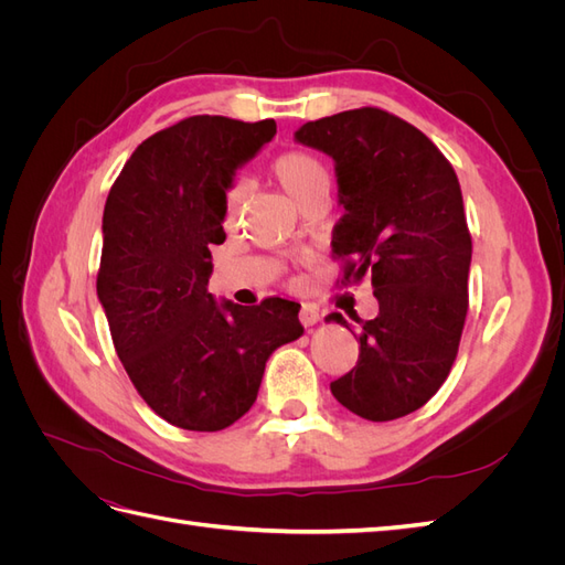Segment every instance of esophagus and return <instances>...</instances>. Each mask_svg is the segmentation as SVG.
Returning a JSON list of instances; mask_svg holds the SVG:
<instances>
[{
    "label": "esophagus",
    "mask_w": 565,
    "mask_h": 565,
    "mask_svg": "<svg viewBox=\"0 0 565 565\" xmlns=\"http://www.w3.org/2000/svg\"><path fill=\"white\" fill-rule=\"evenodd\" d=\"M299 320H301L303 328H313V324H318V322L322 320V313H320L318 306H313V303H303V306H301V311H299Z\"/></svg>",
    "instance_id": "esophagus-1"
}]
</instances>
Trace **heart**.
Returning a JSON list of instances; mask_svg holds the SVG:
<instances>
[{
    "mask_svg": "<svg viewBox=\"0 0 565 565\" xmlns=\"http://www.w3.org/2000/svg\"><path fill=\"white\" fill-rule=\"evenodd\" d=\"M270 174L299 207L318 193L330 191V172L309 150H285L270 162ZM245 204V185L233 181L224 193V224L233 226Z\"/></svg>",
    "mask_w": 565,
    "mask_h": 565,
    "instance_id": "1",
    "label": "heart"
}]
</instances>
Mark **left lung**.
<instances>
[{"mask_svg":"<svg viewBox=\"0 0 565 565\" xmlns=\"http://www.w3.org/2000/svg\"><path fill=\"white\" fill-rule=\"evenodd\" d=\"M295 139L334 160L341 285L370 278L380 301L377 318L353 316L361 353L332 396L370 422L405 417L448 380L469 311L471 233L457 174L417 127L382 108L306 122ZM330 320L347 324L341 313Z\"/></svg>","mask_w":565,"mask_h":565,"instance_id":"8db88e82","label":"left lung"}]
</instances>
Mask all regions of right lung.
Instances as JSON below:
<instances>
[{"label":"right lung","mask_w":565,"mask_h":565,"mask_svg":"<svg viewBox=\"0 0 565 565\" xmlns=\"http://www.w3.org/2000/svg\"><path fill=\"white\" fill-rule=\"evenodd\" d=\"M273 136V119L185 117L131 152L106 200L96 292L115 351L152 413L185 431L241 419L268 355L303 332L295 301L218 306L207 292L226 188Z\"/></svg>","instance_id":"1"}]
</instances>
